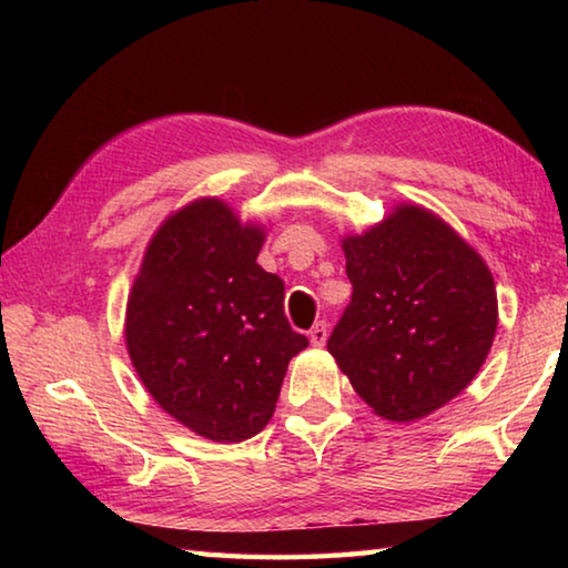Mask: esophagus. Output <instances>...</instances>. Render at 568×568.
Here are the masks:
<instances>
[{
  "instance_id": "1",
  "label": "esophagus",
  "mask_w": 568,
  "mask_h": 568,
  "mask_svg": "<svg viewBox=\"0 0 568 568\" xmlns=\"http://www.w3.org/2000/svg\"><path fill=\"white\" fill-rule=\"evenodd\" d=\"M307 335H311V343L315 345V348H321V345H325V341H328V325H325L323 321H318V323L313 325L311 333H307Z\"/></svg>"
}]
</instances>
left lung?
<instances>
[{"instance_id": "8db88e82", "label": "left lung", "mask_w": 568, "mask_h": 568, "mask_svg": "<svg viewBox=\"0 0 568 568\" xmlns=\"http://www.w3.org/2000/svg\"><path fill=\"white\" fill-rule=\"evenodd\" d=\"M351 303L328 351L378 416L408 423L446 406L491 351L498 303L491 271L438 215L396 205L343 237Z\"/></svg>"}]
</instances>
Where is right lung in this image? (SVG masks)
I'll return each instance as SVG.
<instances>
[{"mask_svg":"<svg viewBox=\"0 0 568 568\" xmlns=\"http://www.w3.org/2000/svg\"><path fill=\"white\" fill-rule=\"evenodd\" d=\"M263 243V225L200 197L158 227L128 297L124 341L140 381L217 444L261 434L287 363L307 345L283 313V281L255 263Z\"/></svg>","mask_w":568,"mask_h":568,"instance_id":"add662e5","label":"right lung"}]
</instances>
